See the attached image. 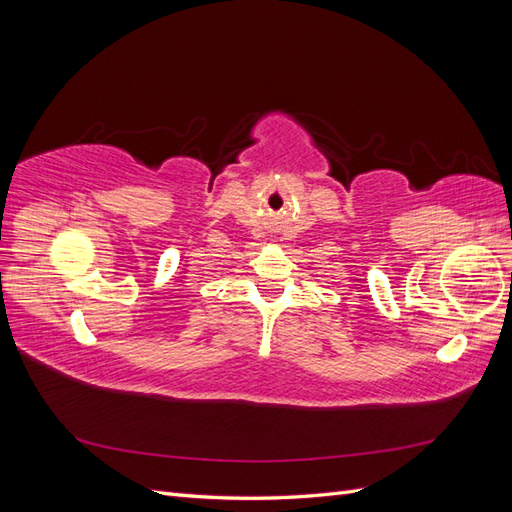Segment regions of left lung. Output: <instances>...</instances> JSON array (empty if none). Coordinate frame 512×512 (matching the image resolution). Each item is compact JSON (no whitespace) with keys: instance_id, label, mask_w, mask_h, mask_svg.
<instances>
[{"instance_id":"left-lung-1","label":"left lung","mask_w":512,"mask_h":512,"mask_svg":"<svg viewBox=\"0 0 512 512\" xmlns=\"http://www.w3.org/2000/svg\"><path fill=\"white\" fill-rule=\"evenodd\" d=\"M510 280H512V273H510Z\"/></svg>"}]
</instances>
